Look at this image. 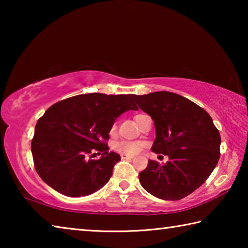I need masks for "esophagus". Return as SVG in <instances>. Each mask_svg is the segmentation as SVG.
I'll list each match as a JSON object with an SVG mask.
<instances>
[{
	"label": "esophagus",
	"instance_id": "obj_1",
	"mask_svg": "<svg viewBox=\"0 0 248 248\" xmlns=\"http://www.w3.org/2000/svg\"><path fill=\"white\" fill-rule=\"evenodd\" d=\"M121 158H123V159H131V158H133V156H129V155L121 154Z\"/></svg>",
	"mask_w": 248,
	"mask_h": 248
}]
</instances>
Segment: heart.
Instances as JSON below:
<instances>
[{
    "label": "heart",
    "instance_id": "b5f03b06",
    "mask_svg": "<svg viewBox=\"0 0 248 248\" xmlns=\"http://www.w3.org/2000/svg\"><path fill=\"white\" fill-rule=\"evenodd\" d=\"M137 115L134 118H137ZM116 130V124H112V127L110 129V133H114ZM112 149H114L116 152H118L120 154L124 155H129V156H132V155L138 154L142 149V143L138 141H127V140H120V141H116L114 145H112Z\"/></svg>",
    "mask_w": 248,
    "mask_h": 248
}]
</instances>
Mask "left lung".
Masks as SVG:
<instances>
[{
	"instance_id": "left-lung-1",
	"label": "left lung",
	"mask_w": 248,
	"mask_h": 248,
	"mask_svg": "<svg viewBox=\"0 0 248 248\" xmlns=\"http://www.w3.org/2000/svg\"><path fill=\"white\" fill-rule=\"evenodd\" d=\"M154 120L151 150L169 156L165 164L150 159L139 174L144 189L163 200L183 199L199 188L220 158L221 137L211 117L198 105L170 92L133 95Z\"/></svg>"
}]
</instances>
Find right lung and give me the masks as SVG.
<instances>
[{
  "instance_id": "right-lung-1",
  "label": "right lung",
  "mask_w": 248,
  "mask_h": 248,
  "mask_svg": "<svg viewBox=\"0 0 248 248\" xmlns=\"http://www.w3.org/2000/svg\"><path fill=\"white\" fill-rule=\"evenodd\" d=\"M132 94L92 93L60 100L37 121L31 140L36 171L44 182L68 197L98 190L112 175L120 155L109 152V131L117 117L138 107ZM98 160H92L95 153Z\"/></svg>"
}]
</instances>
